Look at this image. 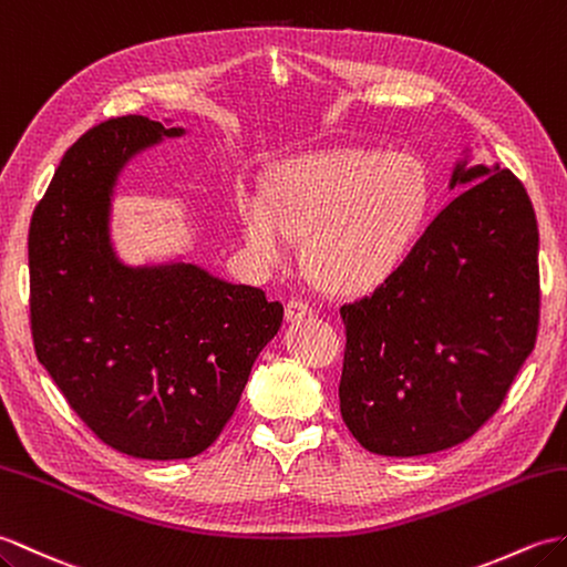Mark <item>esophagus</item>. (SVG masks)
Segmentation results:
<instances>
[{"label":"esophagus","mask_w":567,"mask_h":567,"mask_svg":"<svg viewBox=\"0 0 567 567\" xmlns=\"http://www.w3.org/2000/svg\"><path fill=\"white\" fill-rule=\"evenodd\" d=\"M285 316H287V321H301V319H307V316H313V309L307 305V301L289 299L285 307Z\"/></svg>","instance_id":"obj_1"}]
</instances>
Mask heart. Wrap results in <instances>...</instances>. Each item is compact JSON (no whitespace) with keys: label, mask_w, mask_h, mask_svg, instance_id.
Segmentation results:
<instances>
[{"label":"heart","mask_w":567,"mask_h":567,"mask_svg":"<svg viewBox=\"0 0 567 567\" xmlns=\"http://www.w3.org/2000/svg\"><path fill=\"white\" fill-rule=\"evenodd\" d=\"M236 209L262 262L282 266L292 239H305V266L316 282L362 295L415 251L434 209V181L413 154L331 150L278 166L268 195L241 193Z\"/></svg>","instance_id":"heart-1"}]
</instances>
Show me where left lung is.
Listing matches in <instances>:
<instances>
[{
  "label": "left lung",
  "instance_id": "1",
  "mask_svg": "<svg viewBox=\"0 0 567 567\" xmlns=\"http://www.w3.org/2000/svg\"><path fill=\"white\" fill-rule=\"evenodd\" d=\"M456 183L468 188L403 266L340 307V415L372 454L420 456L468 440L503 405L536 343L542 287L529 195L509 168L456 166Z\"/></svg>",
  "mask_w": 567,
  "mask_h": 567
}]
</instances>
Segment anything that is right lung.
I'll return each instance as SVG.
<instances>
[{
    "mask_svg": "<svg viewBox=\"0 0 567 567\" xmlns=\"http://www.w3.org/2000/svg\"><path fill=\"white\" fill-rule=\"evenodd\" d=\"M109 117L64 152L29 229L31 336L79 420L113 450L168 462L229 423L282 305L195 266L130 270L109 244V200L127 156L181 135Z\"/></svg>",
    "mask_w": 567,
    "mask_h": 567,
    "instance_id": "obj_1",
    "label": "right lung"
}]
</instances>
